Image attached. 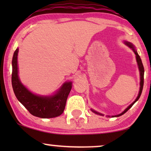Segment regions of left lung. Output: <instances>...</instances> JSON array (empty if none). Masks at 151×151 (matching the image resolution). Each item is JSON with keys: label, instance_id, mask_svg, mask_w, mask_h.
<instances>
[{"label": "left lung", "instance_id": "left-lung-1", "mask_svg": "<svg viewBox=\"0 0 151 151\" xmlns=\"http://www.w3.org/2000/svg\"><path fill=\"white\" fill-rule=\"evenodd\" d=\"M125 44L127 45H128V46H129L130 48H131L132 49H133V51L134 52H135V55H136V59H137V64H138V66H139V71H140V88H139V94H138V96L137 97V98H136V100L134 101V102L132 103V104L130 105L129 106H128L127 109H125L124 111H123L122 113H120V114H119V115H115V116H112V117H119V116H121L122 115H123V114H124V113L127 112V111L129 110V109H130L132 107V106H133V105L135 104V103L137 102V101L139 100V97H140V96H141V94H142V89H143V86H144V66H143V64H142V60H141V58H140V57H139V55H138V53H137V51L135 50V48H134V46L133 45L131 44V43H130V42H125ZM91 111H93V113H96V114H98V115H102V114H101V113H98V112H96V111H93V110H92L91 109ZM110 117V116H109Z\"/></svg>", "mask_w": 151, "mask_h": 151}]
</instances>
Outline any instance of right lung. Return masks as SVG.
<instances>
[{
	"label": "right lung",
	"instance_id": "right-lung-1",
	"mask_svg": "<svg viewBox=\"0 0 151 151\" xmlns=\"http://www.w3.org/2000/svg\"><path fill=\"white\" fill-rule=\"evenodd\" d=\"M16 49L12 59V84L14 94L18 100L27 109L31 114L41 118L58 117L63 113L66 102L72 87L71 82H66L56 94L50 97L39 96L33 94L20 82L18 76Z\"/></svg>",
	"mask_w": 151,
	"mask_h": 151
}]
</instances>
